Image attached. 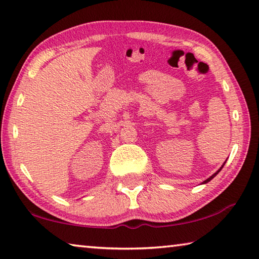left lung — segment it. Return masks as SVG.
<instances>
[{"instance_id": "obj_1", "label": "left lung", "mask_w": 259, "mask_h": 259, "mask_svg": "<svg viewBox=\"0 0 259 259\" xmlns=\"http://www.w3.org/2000/svg\"><path fill=\"white\" fill-rule=\"evenodd\" d=\"M225 163H226V161H225V162H224V163H223V165H222V166H221V168H219V169H218V170H217V171H216V172H214V174H213V175H211V176H210V177H209V178H208V179H205V181H204V182H203V183H202V184H207V183H208V182H210V181H211V179H212V178H213V177H216V176H217V175H218V172H219V171H221V170H222V169H223V166H224V164H225Z\"/></svg>"}]
</instances>
